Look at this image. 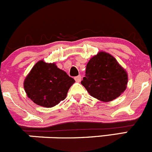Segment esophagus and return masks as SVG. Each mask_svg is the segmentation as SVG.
I'll return each mask as SVG.
<instances>
[{
  "label": "esophagus",
  "instance_id": "esophagus-1",
  "mask_svg": "<svg viewBox=\"0 0 152 152\" xmlns=\"http://www.w3.org/2000/svg\"><path fill=\"white\" fill-rule=\"evenodd\" d=\"M75 80L76 82H77V83L80 82V80H81V76H80V75H78V76L75 77Z\"/></svg>",
  "mask_w": 152,
  "mask_h": 152
}]
</instances>
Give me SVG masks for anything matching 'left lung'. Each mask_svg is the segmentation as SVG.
<instances>
[{"instance_id":"obj_1","label":"left lung","mask_w":152,"mask_h":152,"mask_svg":"<svg viewBox=\"0 0 152 152\" xmlns=\"http://www.w3.org/2000/svg\"><path fill=\"white\" fill-rule=\"evenodd\" d=\"M128 83L126 71L113 56L100 52L86 65V76L81 84L97 100L109 102L119 97Z\"/></svg>"}]
</instances>
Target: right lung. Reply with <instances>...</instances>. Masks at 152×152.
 <instances>
[{
  "label": "right lung",
  "instance_id": "obj_1",
  "mask_svg": "<svg viewBox=\"0 0 152 152\" xmlns=\"http://www.w3.org/2000/svg\"><path fill=\"white\" fill-rule=\"evenodd\" d=\"M75 82L55 63L40 61L26 77L23 86L28 98L40 106L51 108L66 98Z\"/></svg>",
  "mask_w": 152,
  "mask_h": 152
}]
</instances>
